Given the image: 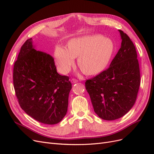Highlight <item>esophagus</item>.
<instances>
[{
    "mask_svg": "<svg viewBox=\"0 0 154 154\" xmlns=\"http://www.w3.org/2000/svg\"><path fill=\"white\" fill-rule=\"evenodd\" d=\"M71 82L72 83H77L78 82V80H76V79H74V78H72V80H71Z\"/></svg>",
    "mask_w": 154,
    "mask_h": 154,
    "instance_id": "34e87169",
    "label": "esophagus"
}]
</instances>
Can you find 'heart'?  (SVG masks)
Returning a JSON list of instances; mask_svg holds the SVG:
<instances>
[{
	"label": "heart",
	"instance_id": "1",
	"mask_svg": "<svg viewBox=\"0 0 154 154\" xmlns=\"http://www.w3.org/2000/svg\"><path fill=\"white\" fill-rule=\"evenodd\" d=\"M114 51L110 38L100 35L85 36L72 39L68 48L58 45L54 58L59 71L67 73L78 58V66L87 75H95L103 71L109 64Z\"/></svg>",
	"mask_w": 154,
	"mask_h": 154
}]
</instances>
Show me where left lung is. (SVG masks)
Masks as SVG:
<instances>
[{
	"mask_svg": "<svg viewBox=\"0 0 154 154\" xmlns=\"http://www.w3.org/2000/svg\"><path fill=\"white\" fill-rule=\"evenodd\" d=\"M118 31L122 45L110 67L85 82L95 113L107 121L122 118L132 109L140 85L136 48L127 34Z\"/></svg>",
	"mask_w": 154,
	"mask_h": 154,
	"instance_id": "obj_1",
	"label": "left lung"
}]
</instances>
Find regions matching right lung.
Listing matches in <instances>:
<instances>
[{
    "mask_svg": "<svg viewBox=\"0 0 154 154\" xmlns=\"http://www.w3.org/2000/svg\"><path fill=\"white\" fill-rule=\"evenodd\" d=\"M13 85L22 110L38 122L57 124L66 116L72 85L57 72L54 59L35 49L32 38L22 46L13 67Z\"/></svg>",
    "mask_w": 154,
    "mask_h": 154,
    "instance_id": "add662e5",
    "label": "right lung"
}]
</instances>
